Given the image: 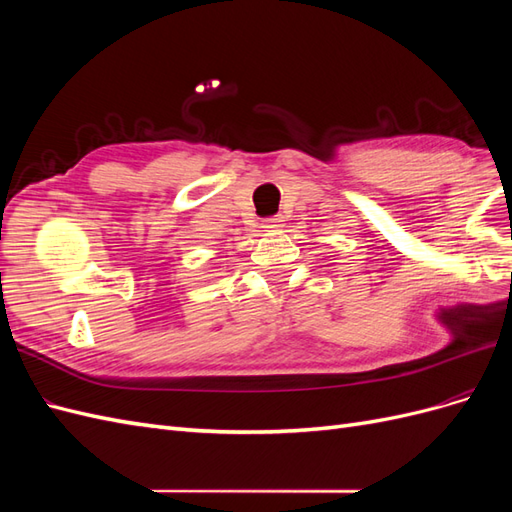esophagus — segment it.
<instances>
[{
  "label": "esophagus",
  "instance_id": "esophagus-1",
  "mask_svg": "<svg viewBox=\"0 0 512 512\" xmlns=\"http://www.w3.org/2000/svg\"><path fill=\"white\" fill-rule=\"evenodd\" d=\"M262 228H269V230H277V228H282V218H267L265 222H262Z\"/></svg>",
  "mask_w": 512,
  "mask_h": 512
}]
</instances>
